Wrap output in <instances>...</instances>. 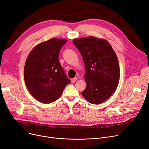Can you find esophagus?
<instances>
[{
  "mask_svg": "<svg viewBox=\"0 0 149 149\" xmlns=\"http://www.w3.org/2000/svg\"><path fill=\"white\" fill-rule=\"evenodd\" d=\"M77 78L75 77V78L72 79H71V82H72V83H74V82H75V81H77Z\"/></svg>",
  "mask_w": 149,
  "mask_h": 149,
  "instance_id": "34e87169",
  "label": "esophagus"
}]
</instances>
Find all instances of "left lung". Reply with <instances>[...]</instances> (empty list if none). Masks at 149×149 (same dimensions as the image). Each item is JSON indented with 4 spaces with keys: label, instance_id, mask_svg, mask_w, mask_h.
I'll return each mask as SVG.
<instances>
[{
    "label": "left lung",
    "instance_id": "left-lung-1",
    "mask_svg": "<svg viewBox=\"0 0 149 149\" xmlns=\"http://www.w3.org/2000/svg\"><path fill=\"white\" fill-rule=\"evenodd\" d=\"M85 64L86 89L81 92L86 100L100 104L116 90L120 67L116 54L107 40L90 36L73 40Z\"/></svg>",
    "mask_w": 149,
    "mask_h": 149
}]
</instances>
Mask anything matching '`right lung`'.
Returning a JSON list of instances; mask_svg holds the SVG:
<instances>
[{
  "mask_svg": "<svg viewBox=\"0 0 149 149\" xmlns=\"http://www.w3.org/2000/svg\"><path fill=\"white\" fill-rule=\"evenodd\" d=\"M65 39L53 38L38 44L29 54L24 69L25 84L37 100L51 103L61 96L70 83L59 61L61 49Z\"/></svg>",
  "mask_w": 149,
  "mask_h": 149,
  "instance_id": "1",
  "label": "right lung"
}]
</instances>
